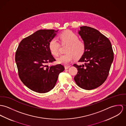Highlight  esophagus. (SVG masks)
I'll return each mask as SVG.
<instances>
[{"instance_id": "obj_1", "label": "esophagus", "mask_w": 126, "mask_h": 126, "mask_svg": "<svg viewBox=\"0 0 126 126\" xmlns=\"http://www.w3.org/2000/svg\"><path fill=\"white\" fill-rule=\"evenodd\" d=\"M70 67V66H65V69L66 70H67V69H68Z\"/></svg>"}]
</instances>
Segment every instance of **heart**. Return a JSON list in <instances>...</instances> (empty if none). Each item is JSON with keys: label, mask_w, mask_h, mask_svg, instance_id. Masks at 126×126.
Instances as JSON below:
<instances>
[{"label": "heart", "mask_w": 126, "mask_h": 126, "mask_svg": "<svg viewBox=\"0 0 126 126\" xmlns=\"http://www.w3.org/2000/svg\"><path fill=\"white\" fill-rule=\"evenodd\" d=\"M59 37L61 43L67 44V46L65 51L67 53L57 59L58 63L67 65L74 57L78 58L83 55L85 50V45L83 41L79 40L77 35L70 30H66L62 32ZM49 48L52 55L55 56L59 55L60 44L56 38H53L50 41Z\"/></svg>", "instance_id": "obj_1"}]
</instances>
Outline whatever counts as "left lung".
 <instances>
[{
    "label": "left lung",
    "instance_id": "8db88e82",
    "mask_svg": "<svg viewBox=\"0 0 126 126\" xmlns=\"http://www.w3.org/2000/svg\"><path fill=\"white\" fill-rule=\"evenodd\" d=\"M78 34L85 45V52L78 62L84 64L73 65L78 70L74 79L80 87L90 90L97 88L106 80L113 53L109 40L98 30L81 27Z\"/></svg>",
    "mask_w": 126,
    "mask_h": 126
}]
</instances>
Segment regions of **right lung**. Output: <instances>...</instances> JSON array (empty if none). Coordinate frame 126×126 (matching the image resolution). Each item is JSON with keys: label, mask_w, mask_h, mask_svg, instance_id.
Instances as JSON below:
<instances>
[{"label": "right lung", "mask_w": 126, "mask_h": 126, "mask_svg": "<svg viewBox=\"0 0 126 126\" xmlns=\"http://www.w3.org/2000/svg\"><path fill=\"white\" fill-rule=\"evenodd\" d=\"M58 30L41 29L24 39L18 47L15 62L19 76L28 88L44 93L51 90L56 84L58 75L63 71L61 65L47 64L56 61L49 44Z\"/></svg>", "instance_id": "1"}]
</instances>
